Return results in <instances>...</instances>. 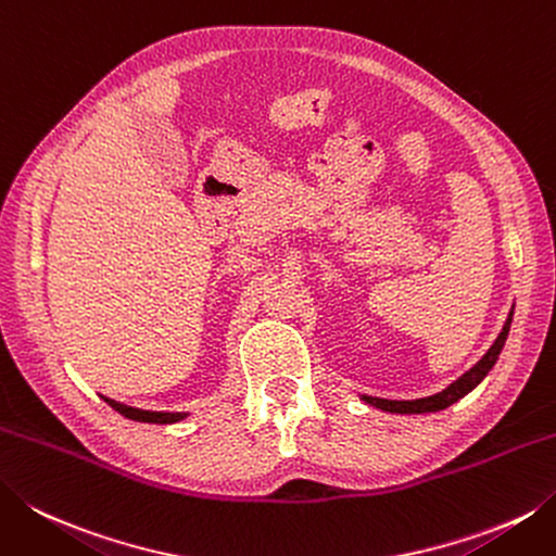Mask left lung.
Wrapping results in <instances>:
<instances>
[{
  "label": "left lung",
  "instance_id": "8db88e82",
  "mask_svg": "<svg viewBox=\"0 0 556 556\" xmlns=\"http://www.w3.org/2000/svg\"><path fill=\"white\" fill-rule=\"evenodd\" d=\"M510 323H514V308H510L508 318L504 323V330L498 332L494 344L489 346V352L470 368V371H465L458 380H453V383L445 390H441V393L429 395V397H419V400H383V397H371V395H362V400L366 402V405L378 407L383 412H395V415H427V412H441L445 407L455 405V402L463 400L467 393H472V390L486 378V374L492 371L498 354H502L504 344H506Z\"/></svg>",
  "mask_w": 556,
  "mask_h": 556
}]
</instances>
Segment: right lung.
<instances>
[{"label":"right lung","instance_id":"right-lung-1","mask_svg":"<svg viewBox=\"0 0 556 556\" xmlns=\"http://www.w3.org/2000/svg\"><path fill=\"white\" fill-rule=\"evenodd\" d=\"M108 405H111L119 415L135 421H147V424H176L180 419H185L188 415L185 412H149V409H137V407H127L123 402H115L111 397H105Z\"/></svg>","mask_w":556,"mask_h":556}]
</instances>
